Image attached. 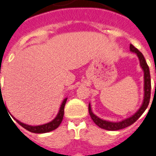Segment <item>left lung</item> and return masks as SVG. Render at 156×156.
Masks as SVG:
<instances>
[{
    "instance_id": "obj_1",
    "label": "left lung",
    "mask_w": 156,
    "mask_h": 156,
    "mask_svg": "<svg viewBox=\"0 0 156 156\" xmlns=\"http://www.w3.org/2000/svg\"><path fill=\"white\" fill-rule=\"evenodd\" d=\"M130 48V51L136 53L140 60V63L143 71H144V100H143V104L141 105V107L139 108L134 115H133L131 117L127 118L124 120L120 121V122H110V121H106L100 118H98L92 112L91 106L90 104L88 105V112H89V115L91 116V119L94 122L95 124L98 125V127H100L101 129H106V130H119L121 129H124V128L129 126L131 124H133L140 117L142 114L145 111V109L147 108L149 103H150V99H151V74H150V69L148 67L147 62L144 59V56L141 53L140 51L138 50L137 48H134V46L130 44L129 46ZM156 86V85H155Z\"/></svg>"
}]
</instances>
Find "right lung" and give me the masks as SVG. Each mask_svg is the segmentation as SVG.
<instances>
[{"label": "right lung", "instance_id": "right-lung-1", "mask_svg": "<svg viewBox=\"0 0 156 156\" xmlns=\"http://www.w3.org/2000/svg\"><path fill=\"white\" fill-rule=\"evenodd\" d=\"M0 91H1V83H0ZM1 99L3 100L2 94L0 95V100ZM67 99H68V98H66L64 100L62 101V103L61 107H60V109H59V112H58L57 117L55 118L54 119H53L52 121L48 123V124H41V125H37V126H32V125H28V124H23V123H22V122H20L19 120H17V119H16L15 118H14V119H15V120L20 125H21V126H22V127L24 128V129H26L27 130L30 131V132H32V133L42 134V133H48V132H50V131L54 130V129H56L60 125V124L62 123V121L63 115H64V106H65V104H66V101H67ZM3 103H4V102H3Z\"/></svg>", "mask_w": 156, "mask_h": 156}]
</instances>
